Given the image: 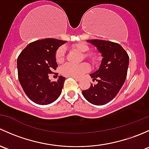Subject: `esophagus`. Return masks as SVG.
Returning <instances> with one entry per match:
<instances>
[{
  "label": "esophagus",
  "mask_w": 149,
  "mask_h": 149,
  "mask_svg": "<svg viewBox=\"0 0 149 149\" xmlns=\"http://www.w3.org/2000/svg\"><path fill=\"white\" fill-rule=\"evenodd\" d=\"M74 79H75V80L77 81H81V79L80 78H76V77H74Z\"/></svg>",
  "instance_id": "34e87169"
}]
</instances>
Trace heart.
Here are the masks:
<instances>
[{"mask_svg":"<svg viewBox=\"0 0 149 149\" xmlns=\"http://www.w3.org/2000/svg\"><path fill=\"white\" fill-rule=\"evenodd\" d=\"M72 47L76 50L79 51L81 53L84 54V58L88 60L90 62L94 63L97 61V56L93 53H86L88 51L89 47L84 42H79L74 44ZM85 54H84V53ZM65 49L64 47H60L55 52V60L57 63H61L65 59ZM89 71V66L86 63H81L79 65H73V64L68 63L62 66L61 68V72L63 76L69 77H81L84 74Z\"/></svg>","mask_w":149,"mask_h":149,"instance_id":"1","label":"heart"}]
</instances>
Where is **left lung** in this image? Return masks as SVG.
<instances>
[{"label":"left lung","mask_w":149,"mask_h":149,"mask_svg":"<svg viewBox=\"0 0 149 149\" xmlns=\"http://www.w3.org/2000/svg\"><path fill=\"white\" fill-rule=\"evenodd\" d=\"M87 42L97 47L103 57L100 68L90 74L93 81L89 88L82 91L84 98L94 105H104L117 96L126 79L129 56L120 45L102 40Z\"/></svg>","instance_id":"left-lung-1"}]
</instances>
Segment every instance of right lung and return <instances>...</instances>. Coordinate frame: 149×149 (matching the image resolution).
<instances>
[{"label": "right lung", "mask_w": 149, "mask_h": 149, "mask_svg": "<svg viewBox=\"0 0 149 149\" xmlns=\"http://www.w3.org/2000/svg\"><path fill=\"white\" fill-rule=\"evenodd\" d=\"M66 41L44 39L29 43L17 59L18 77L26 96L34 103H52L62 92L65 78L60 76L57 81H50L49 74L58 67L55 52Z\"/></svg>", "instance_id": "right-lung-1"}]
</instances>
